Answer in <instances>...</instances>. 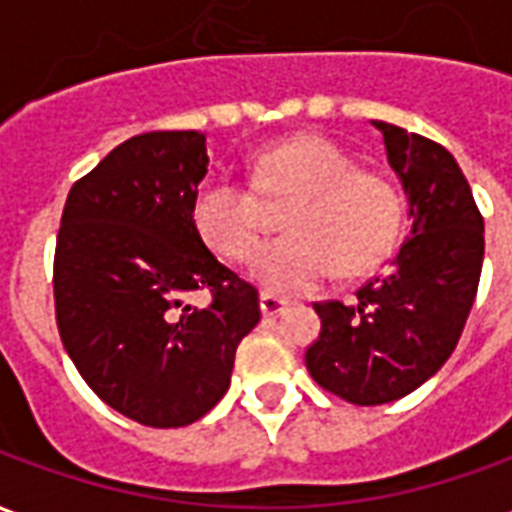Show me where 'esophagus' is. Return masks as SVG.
<instances>
[{
  "mask_svg": "<svg viewBox=\"0 0 512 512\" xmlns=\"http://www.w3.org/2000/svg\"><path fill=\"white\" fill-rule=\"evenodd\" d=\"M285 307H288V301L285 299H279L274 293H260V310H263L266 318H274V315H279Z\"/></svg>",
  "mask_w": 512,
  "mask_h": 512,
  "instance_id": "obj_1",
  "label": "esophagus"
}]
</instances>
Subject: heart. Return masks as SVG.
I'll return each mask as SVG.
<instances>
[{
  "instance_id": "heart-1",
  "label": "heart",
  "mask_w": 512,
  "mask_h": 512,
  "mask_svg": "<svg viewBox=\"0 0 512 512\" xmlns=\"http://www.w3.org/2000/svg\"><path fill=\"white\" fill-rule=\"evenodd\" d=\"M290 235L268 241L249 274L271 293H304L345 274H362L392 249L400 230V191L381 172L356 167L343 147L318 134L285 139L257 153L252 183L230 175L205 180L191 219L224 260L252 255L266 227V200L289 202Z\"/></svg>"
}]
</instances>
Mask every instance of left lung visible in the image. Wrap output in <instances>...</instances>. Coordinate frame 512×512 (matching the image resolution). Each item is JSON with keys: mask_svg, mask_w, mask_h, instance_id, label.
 <instances>
[{"mask_svg": "<svg viewBox=\"0 0 512 512\" xmlns=\"http://www.w3.org/2000/svg\"><path fill=\"white\" fill-rule=\"evenodd\" d=\"M408 197V230L389 266L351 304L315 301L321 334L304 354L310 376L354 406L406 397L461 340L483 268V216L447 147L373 120Z\"/></svg>", "mask_w": 512, "mask_h": 512, "instance_id": "left-lung-1", "label": "left lung"}]
</instances>
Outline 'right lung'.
I'll use <instances>...</instances> for the list:
<instances>
[{"mask_svg": "<svg viewBox=\"0 0 512 512\" xmlns=\"http://www.w3.org/2000/svg\"><path fill=\"white\" fill-rule=\"evenodd\" d=\"M208 175L200 131L117 145L65 200L54 252L62 345L106 406L147 428H183L227 392L238 343L260 321L257 288L194 227ZM205 289L212 304H185Z\"/></svg>", "mask_w": 512, "mask_h": 512, "instance_id": "1", "label": "right lung"}]
</instances>
